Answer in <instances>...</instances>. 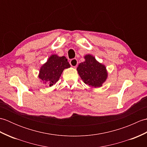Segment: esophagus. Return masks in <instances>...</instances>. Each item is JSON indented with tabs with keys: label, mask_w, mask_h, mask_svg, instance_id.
Instances as JSON below:
<instances>
[{
	"label": "esophagus",
	"mask_w": 147,
	"mask_h": 147,
	"mask_svg": "<svg viewBox=\"0 0 147 147\" xmlns=\"http://www.w3.org/2000/svg\"><path fill=\"white\" fill-rule=\"evenodd\" d=\"M69 63L72 67H75L77 66V65H78V60L76 59H73L70 61Z\"/></svg>",
	"instance_id": "34e87169"
}]
</instances>
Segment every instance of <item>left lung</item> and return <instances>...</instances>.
Returning <instances> with one entry per match:
<instances>
[{
	"label": "left lung",
	"instance_id": "8db88e82",
	"mask_svg": "<svg viewBox=\"0 0 147 147\" xmlns=\"http://www.w3.org/2000/svg\"><path fill=\"white\" fill-rule=\"evenodd\" d=\"M85 59V61L80 63L77 67L81 78L90 86H101L107 77L105 65L100 64L91 55H86Z\"/></svg>",
	"mask_w": 147,
	"mask_h": 147
}]
</instances>
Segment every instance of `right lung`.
<instances>
[{
  "mask_svg": "<svg viewBox=\"0 0 147 147\" xmlns=\"http://www.w3.org/2000/svg\"><path fill=\"white\" fill-rule=\"evenodd\" d=\"M70 66L67 59L64 56L59 57L57 55H52L40 69L39 78L51 86L60 78L64 69Z\"/></svg>",
  "mask_w": 147,
  "mask_h": 147,
  "instance_id": "obj_1",
  "label": "right lung"
}]
</instances>
